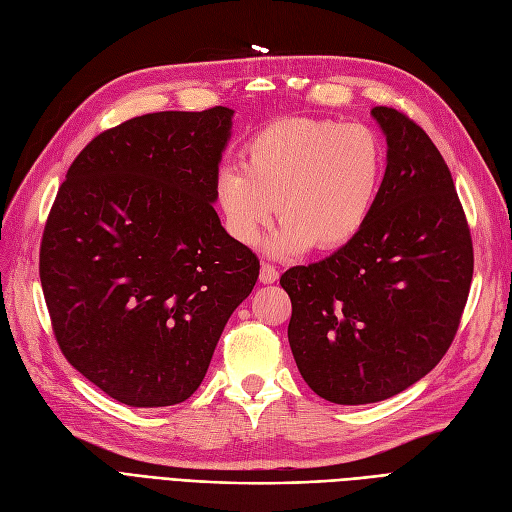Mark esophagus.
<instances>
[{"label":"esophagus","mask_w":512,"mask_h":512,"mask_svg":"<svg viewBox=\"0 0 512 512\" xmlns=\"http://www.w3.org/2000/svg\"><path fill=\"white\" fill-rule=\"evenodd\" d=\"M277 277H279V273H277L273 264L262 262V267H260V281H262V284H275Z\"/></svg>","instance_id":"34e87169"}]
</instances>
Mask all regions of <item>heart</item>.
Returning <instances> with one entry per match:
<instances>
[{"instance_id": "obj_1", "label": "heart", "mask_w": 512, "mask_h": 512, "mask_svg": "<svg viewBox=\"0 0 512 512\" xmlns=\"http://www.w3.org/2000/svg\"><path fill=\"white\" fill-rule=\"evenodd\" d=\"M243 167H224L216 203L237 243L254 245L277 214L269 241L275 254L315 245L337 252L370 222L385 180L381 137L364 125L330 118L286 116L256 131L241 148Z\"/></svg>"}]
</instances>
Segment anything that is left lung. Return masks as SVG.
Segmentation results:
<instances>
[{
  "label": "left lung",
  "instance_id": "8db88e82",
  "mask_svg": "<svg viewBox=\"0 0 512 512\" xmlns=\"http://www.w3.org/2000/svg\"><path fill=\"white\" fill-rule=\"evenodd\" d=\"M370 114L387 139L373 218L345 248L279 279L296 366L334 404L379 402L426 377L453 343L474 269L445 158L409 116Z\"/></svg>",
  "mask_w": 512,
  "mask_h": 512
}]
</instances>
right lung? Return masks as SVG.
I'll list each match as a JSON object with an SVG mask.
<instances>
[{"instance_id": "obj_1", "label": "right lung", "mask_w": 512, "mask_h": 512, "mask_svg": "<svg viewBox=\"0 0 512 512\" xmlns=\"http://www.w3.org/2000/svg\"><path fill=\"white\" fill-rule=\"evenodd\" d=\"M233 110L156 112L99 133L48 214L40 279L67 362L129 407L197 392L260 262L211 203Z\"/></svg>"}]
</instances>
